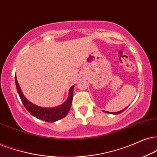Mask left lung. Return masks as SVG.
<instances>
[{
  "label": "left lung",
  "mask_w": 157,
  "mask_h": 157,
  "mask_svg": "<svg viewBox=\"0 0 157 157\" xmlns=\"http://www.w3.org/2000/svg\"><path fill=\"white\" fill-rule=\"evenodd\" d=\"M125 109H126V108H125ZM125 109H124L122 110V111H120V112H106V111H104V112H107V113H109V114H120L121 112H122L123 111H124V110H125Z\"/></svg>",
  "instance_id": "obj_1"
}]
</instances>
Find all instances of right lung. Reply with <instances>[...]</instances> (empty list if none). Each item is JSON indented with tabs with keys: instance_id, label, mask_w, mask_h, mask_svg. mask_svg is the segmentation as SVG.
Segmentation results:
<instances>
[{
	"instance_id": "1",
	"label": "right lung",
	"mask_w": 157,
	"mask_h": 157,
	"mask_svg": "<svg viewBox=\"0 0 157 157\" xmlns=\"http://www.w3.org/2000/svg\"><path fill=\"white\" fill-rule=\"evenodd\" d=\"M15 82L16 87H17V92L19 93V96L20 97L21 102L30 114L34 116L35 117L40 120L45 121L47 122H53L56 121L60 120L64 117L66 115L68 114L69 109H70L71 106H72V101L73 98V90H74V85L69 90V95L68 98L64 104L61 106L56 107V108L52 109H46L43 108V107L37 106L36 105L32 104L29 102L27 98L24 96L22 92H21L20 87H19V83L17 82V77L15 75Z\"/></svg>"
}]
</instances>
